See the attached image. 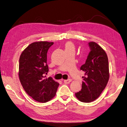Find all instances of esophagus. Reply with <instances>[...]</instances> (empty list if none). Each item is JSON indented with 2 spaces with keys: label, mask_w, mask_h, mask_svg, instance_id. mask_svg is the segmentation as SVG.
<instances>
[{
  "label": "esophagus",
  "mask_w": 127,
  "mask_h": 127,
  "mask_svg": "<svg viewBox=\"0 0 127 127\" xmlns=\"http://www.w3.org/2000/svg\"><path fill=\"white\" fill-rule=\"evenodd\" d=\"M71 81V79H66V80H64V83H65V84H69Z\"/></svg>",
  "instance_id": "esophagus-1"
}]
</instances>
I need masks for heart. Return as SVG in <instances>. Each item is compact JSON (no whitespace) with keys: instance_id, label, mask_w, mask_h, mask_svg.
<instances>
[{"instance_id":"1","label":"heart","mask_w":127,"mask_h":127,"mask_svg":"<svg viewBox=\"0 0 127 127\" xmlns=\"http://www.w3.org/2000/svg\"><path fill=\"white\" fill-rule=\"evenodd\" d=\"M65 47V49H74V48L73 44L72 43H71V42L66 43Z\"/></svg>"}]
</instances>
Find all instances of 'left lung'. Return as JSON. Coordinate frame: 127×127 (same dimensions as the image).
I'll use <instances>...</instances> for the list:
<instances>
[{"mask_svg":"<svg viewBox=\"0 0 127 127\" xmlns=\"http://www.w3.org/2000/svg\"><path fill=\"white\" fill-rule=\"evenodd\" d=\"M90 52L86 63L80 67L84 72L82 89L75 95L80 102L89 103L97 99L107 86L109 78L107 55L98 44L88 43Z\"/></svg>","mask_w":127,"mask_h":127,"instance_id":"8db88e82","label":"left lung"}]
</instances>
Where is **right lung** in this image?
<instances>
[{
    "label": "right lung",
    "mask_w": 127,
    "mask_h": 127,
    "mask_svg": "<svg viewBox=\"0 0 127 127\" xmlns=\"http://www.w3.org/2000/svg\"><path fill=\"white\" fill-rule=\"evenodd\" d=\"M53 42L38 41L30 44L20 55L19 77L24 91L39 102L45 103L56 95L59 84L52 77L45 78L49 71L47 52Z\"/></svg>",
    "instance_id": "add662e5"
}]
</instances>
